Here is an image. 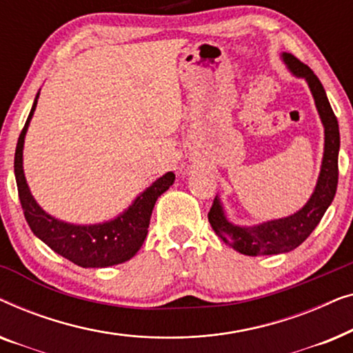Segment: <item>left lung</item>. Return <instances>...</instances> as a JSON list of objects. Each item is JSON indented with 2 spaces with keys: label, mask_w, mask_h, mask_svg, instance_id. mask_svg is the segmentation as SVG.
Listing matches in <instances>:
<instances>
[{
  "label": "left lung",
  "mask_w": 353,
  "mask_h": 353,
  "mask_svg": "<svg viewBox=\"0 0 353 353\" xmlns=\"http://www.w3.org/2000/svg\"><path fill=\"white\" fill-rule=\"evenodd\" d=\"M281 59L289 72L296 79L305 80L310 88L318 115H320L323 128H325V148H323L320 175H318L315 190L305 205L291 215L262 221V223L252 226L238 225L226 216L225 207L221 204L219 194L215 196L209 212L212 228L225 244L231 245L239 254L252 255V257L284 254L299 248L316 228L327 207L331 205L336 196L337 176H339V172H337V157H339L341 146L339 125H337V119L332 112L330 101H327L326 91L310 67L302 64L289 52H281Z\"/></svg>",
  "instance_id": "left-lung-1"
}]
</instances>
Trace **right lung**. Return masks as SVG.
<instances>
[{"mask_svg": "<svg viewBox=\"0 0 353 353\" xmlns=\"http://www.w3.org/2000/svg\"><path fill=\"white\" fill-rule=\"evenodd\" d=\"M38 98H40V91L33 101L26 127L19 137L16 156H14V175L17 181L19 199H21L28 226L33 234L41 239L48 248L79 267L104 268L127 262L141 249L156 201L173 185L175 173L167 172L165 175L157 178L151 186H148L141 194L137 196L128 209H125L115 219L103 221V223L75 225L56 219L43 210L35 201L27 185L26 173H23V143H26L28 125L37 109Z\"/></svg>", "mask_w": 353, "mask_h": 353, "instance_id": "right-lung-1", "label": "right lung"}]
</instances>
